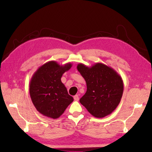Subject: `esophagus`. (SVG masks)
Instances as JSON below:
<instances>
[{"label":"esophagus","instance_id":"1","mask_svg":"<svg viewBox=\"0 0 152 152\" xmlns=\"http://www.w3.org/2000/svg\"><path fill=\"white\" fill-rule=\"evenodd\" d=\"M74 101H78V100H79V96H78V95H74Z\"/></svg>","mask_w":152,"mask_h":152}]
</instances>
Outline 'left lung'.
Instances as JSON below:
<instances>
[{
	"label": "left lung",
	"instance_id": "1",
	"mask_svg": "<svg viewBox=\"0 0 152 152\" xmlns=\"http://www.w3.org/2000/svg\"><path fill=\"white\" fill-rule=\"evenodd\" d=\"M77 69L86 82L87 91L80 102L92 115L101 118L114 112L124 92L120 75L104 64L97 63L91 67L79 63Z\"/></svg>",
	"mask_w": 152,
	"mask_h": 152
}]
</instances>
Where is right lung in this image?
I'll list each match as a JSON object with an SVG mask.
<instances>
[{"label":"right lung","instance_id":"obj_1","mask_svg":"<svg viewBox=\"0 0 152 152\" xmlns=\"http://www.w3.org/2000/svg\"><path fill=\"white\" fill-rule=\"evenodd\" d=\"M72 65L70 63L60 65L51 61L38 68L32 76L29 83L31 99L41 114L57 119L73 102V97L69 95L61 80Z\"/></svg>","mask_w":152,"mask_h":152}]
</instances>
